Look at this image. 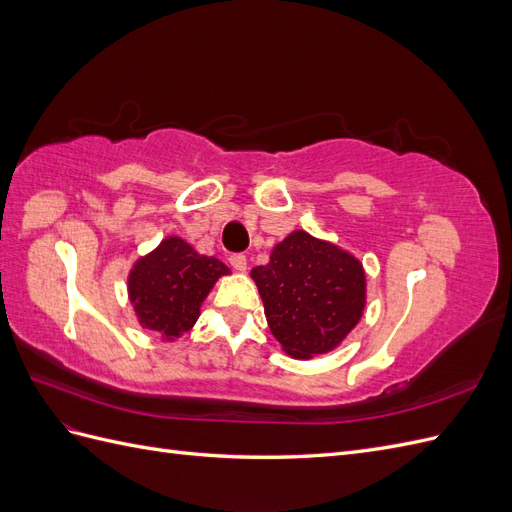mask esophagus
Here are the masks:
<instances>
[{"mask_svg": "<svg viewBox=\"0 0 512 512\" xmlns=\"http://www.w3.org/2000/svg\"><path fill=\"white\" fill-rule=\"evenodd\" d=\"M230 265L235 267L237 271H245V269H247V258H245V254H232V256H230Z\"/></svg>", "mask_w": 512, "mask_h": 512, "instance_id": "esophagus-1", "label": "esophagus"}]
</instances>
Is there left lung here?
I'll return each instance as SVG.
<instances>
[{"mask_svg": "<svg viewBox=\"0 0 512 512\" xmlns=\"http://www.w3.org/2000/svg\"><path fill=\"white\" fill-rule=\"evenodd\" d=\"M269 329L294 359L333 350L356 327L365 307L361 262L303 230L252 269Z\"/></svg>", "mask_w": 512, "mask_h": 512, "instance_id": "obj_1", "label": "left lung"}]
</instances>
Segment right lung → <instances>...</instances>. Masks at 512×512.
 Instances as JSON below:
<instances>
[{
  "mask_svg": "<svg viewBox=\"0 0 512 512\" xmlns=\"http://www.w3.org/2000/svg\"><path fill=\"white\" fill-rule=\"evenodd\" d=\"M226 273L230 269L222 260L198 254L179 237H168L130 271V301L145 329L175 339L194 327L200 303Z\"/></svg>",
  "mask_w": 512,
  "mask_h": 512,
  "instance_id": "1",
  "label": "right lung"
}]
</instances>
